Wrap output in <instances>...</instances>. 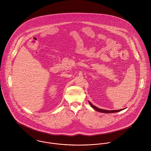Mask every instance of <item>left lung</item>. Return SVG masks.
I'll return each instance as SVG.
<instances>
[{"label":"left lung","mask_w":151,"mask_h":151,"mask_svg":"<svg viewBox=\"0 0 151 151\" xmlns=\"http://www.w3.org/2000/svg\"><path fill=\"white\" fill-rule=\"evenodd\" d=\"M89 102V104L91 105V106L94 109H95L96 111H98V112H102V113H105V114H109V113H114V112H120V111H122L123 110V109H119V110H112V111H108V110H105V109H99V108H97V107H96L95 106H94V105H93L90 102Z\"/></svg>","instance_id":"left-lung-1"}]
</instances>
